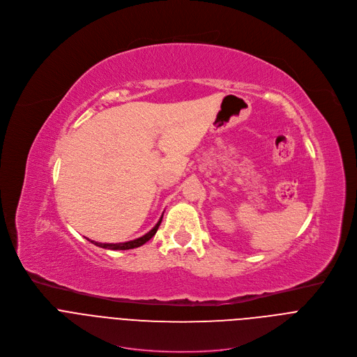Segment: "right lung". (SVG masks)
Returning <instances> with one entry per match:
<instances>
[{"label":"right lung","mask_w":357,"mask_h":357,"mask_svg":"<svg viewBox=\"0 0 357 357\" xmlns=\"http://www.w3.org/2000/svg\"><path fill=\"white\" fill-rule=\"evenodd\" d=\"M162 216H164V213H162ZM162 216L160 218L158 223H157L154 227H152L148 233H145L144 236H141V237H138V238H135V240L126 241V243H98V241H93V240H91V243H93L94 245H97V247L109 248V250H130V248L139 247V245L145 244L151 237L155 236V233H157V230H158V227H160V225H161V222H162ZM87 240H89V238H87Z\"/></svg>","instance_id":"obj_1"}]
</instances>
